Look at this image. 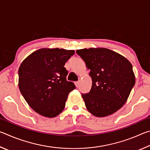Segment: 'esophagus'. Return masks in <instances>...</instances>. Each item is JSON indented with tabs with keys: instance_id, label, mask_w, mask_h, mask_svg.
Segmentation results:
<instances>
[{
	"instance_id": "esophagus-1",
	"label": "esophagus",
	"mask_w": 150,
	"mask_h": 150,
	"mask_svg": "<svg viewBox=\"0 0 150 150\" xmlns=\"http://www.w3.org/2000/svg\"><path fill=\"white\" fill-rule=\"evenodd\" d=\"M75 85L76 86V87H78L79 85V81H77V82H75Z\"/></svg>"
}]
</instances>
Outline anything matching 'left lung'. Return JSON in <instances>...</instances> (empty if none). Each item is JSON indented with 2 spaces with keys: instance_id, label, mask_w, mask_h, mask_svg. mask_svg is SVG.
Returning <instances> with one entry per match:
<instances>
[{
  "instance_id": "1",
  "label": "left lung",
  "mask_w": 150,
  "mask_h": 150,
  "mask_svg": "<svg viewBox=\"0 0 150 150\" xmlns=\"http://www.w3.org/2000/svg\"><path fill=\"white\" fill-rule=\"evenodd\" d=\"M90 69L92 87L82 94L86 108L96 117L112 115L123 106L135 85L131 63L122 55L103 47L76 51Z\"/></svg>"
}]
</instances>
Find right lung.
I'll return each mask as SVG.
<instances>
[{"label":"right lung","instance_id":"obj_1","mask_svg":"<svg viewBox=\"0 0 150 150\" xmlns=\"http://www.w3.org/2000/svg\"><path fill=\"white\" fill-rule=\"evenodd\" d=\"M74 50L42 48L28 55L18 69V87L28 105L39 115L54 118L65 108L67 96L75 88L66 79L65 63Z\"/></svg>","mask_w":150,"mask_h":150}]
</instances>
